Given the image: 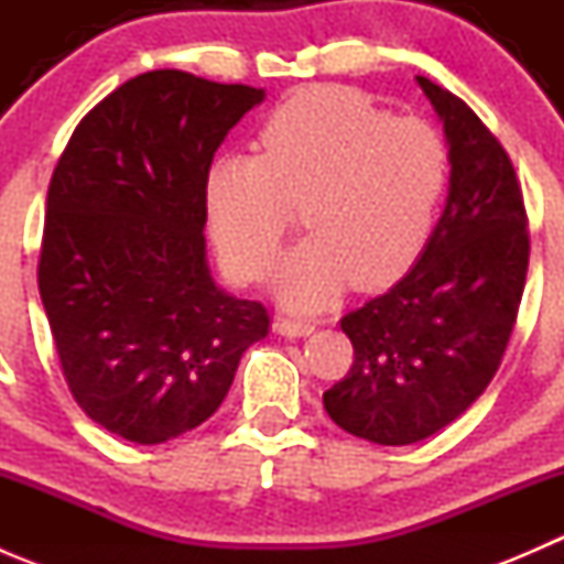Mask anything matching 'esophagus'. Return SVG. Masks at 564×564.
Segmentation results:
<instances>
[{
	"mask_svg": "<svg viewBox=\"0 0 564 564\" xmlns=\"http://www.w3.org/2000/svg\"><path fill=\"white\" fill-rule=\"evenodd\" d=\"M275 329L286 338H305V335L314 333L316 324L308 322V318H278Z\"/></svg>",
	"mask_w": 564,
	"mask_h": 564,
	"instance_id": "obj_1",
	"label": "esophagus"
}]
</instances>
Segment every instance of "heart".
<instances>
[{
    "mask_svg": "<svg viewBox=\"0 0 564 564\" xmlns=\"http://www.w3.org/2000/svg\"><path fill=\"white\" fill-rule=\"evenodd\" d=\"M259 155H224L207 174V215L226 270L261 281L303 207L308 240L281 261L278 297L318 308L346 286L377 292L417 261L451 176L434 124L390 117L362 93L308 87L259 130Z\"/></svg>",
    "mask_w": 564,
    "mask_h": 564,
    "instance_id": "obj_1",
    "label": "heart"
}]
</instances>
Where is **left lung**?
<instances>
[{
	"label": "left lung",
	"instance_id": "8db88e82",
	"mask_svg": "<svg viewBox=\"0 0 564 564\" xmlns=\"http://www.w3.org/2000/svg\"><path fill=\"white\" fill-rule=\"evenodd\" d=\"M451 144L445 213L417 264L340 318L355 362L324 392L335 425L373 445H414L464 414L497 373L529 264L519 176L475 111L417 76Z\"/></svg>",
	"mask_w": 564,
	"mask_h": 564
}]
</instances>
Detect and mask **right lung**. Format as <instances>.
Wrapping results in <instances>:
<instances>
[{
	"instance_id": "add662e5",
	"label": "right lung",
	"mask_w": 564,
	"mask_h": 564,
	"mask_svg": "<svg viewBox=\"0 0 564 564\" xmlns=\"http://www.w3.org/2000/svg\"><path fill=\"white\" fill-rule=\"evenodd\" d=\"M264 89L182 70L130 78L78 122L45 202L37 286L78 406L135 445L213 417L261 303L215 286L207 174Z\"/></svg>"
}]
</instances>
